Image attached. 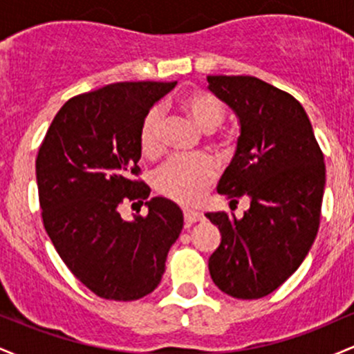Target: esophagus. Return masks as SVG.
Instances as JSON below:
<instances>
[{
	"label": "esophagus",
	"instance_id": "34e87169",
	"mask_svg": "<svg viewBox=\"0 0 354 354\" xmlns=\"http://www.w3.org/2000/svg\"><path fill=\"white\" fill-rule=\"evenodd\" d=\"M183 213H185V221H186V225H193V223H196V221H201L203 218V213H200V211H196V209H189V208H185L183 209Z\"/></svg>",
	"mask_w": 354,
	"mask_h": 354
}]
</instances>
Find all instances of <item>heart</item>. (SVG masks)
<instances>
[{"instance_id": "obj_1", "label": "heart", "mask_w": 354, "mask_h": 354, "mask_svg": "<svg viewBox=\"0 0 354 354\" xmlns=\"http://www.w3.org/2000/svg\"><path fill=\"white\" fill-rule=\"evenodd\" d=\"M180 108L201 131L209 133L221 124L225 108L216 96L206 91H193L180 100ZM163 115L158 108L146 113L140 128V149L146 158H154L163 148ZM216 176V165L208 154L173 158L154 173V188L180 203H193Z\"/></svg>"}]
</instances>
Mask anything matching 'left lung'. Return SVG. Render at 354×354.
I'll use <instances>...</instances> for the list:
<instances>
[{
    "mask_svg": "<svg viewBox=\"0 0 354 354\" xmlns=\"http://www.w3.org/2000/svg\"><path fill=\"white\" fill-rule=\"evenodd\" d=\"M233 109L239 138L218 183L230 203L250 200L243 218L206 213L221 243L209 256L213 283L238 299H258L298 270L319 228L326 168L299 101L254 76H208Z\"/></svg>",
    "mask_w": 354,
    "mask_h": 354,
    "instance_id": "obj_1",
    "label": "left lung"
}]
</instances>
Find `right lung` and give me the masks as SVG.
I'll list each match as a JSON object with an SVG mask.
<instances>
[{"mask_svg":"<svg viewBox=\"0 0 354 354\" xmlns=\"http://www.w3.org/2000/svg\"><path fill=\"white\" fill-rule=\"evenodd\" d=\"M171 83H115L68 100L36 158L43 223L56 251L84 286L104 299L133 301L163 278L166 256L183 230V211L166 198L148 214L121 218V203L148 200L140 173V128Z\"/></svg>","mask_w":354,"mask_h":354,"instance_id":"1","label":"right lung"}]
</instances>
